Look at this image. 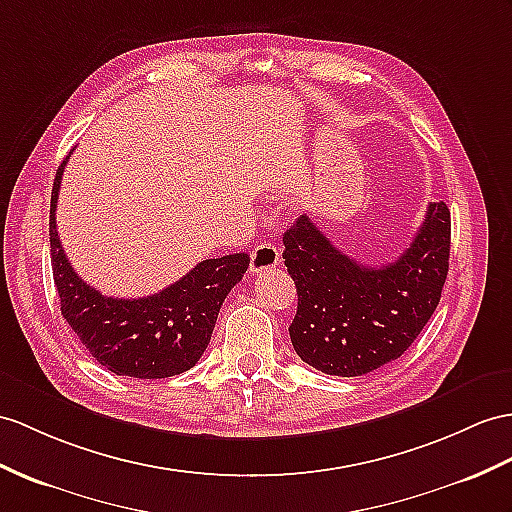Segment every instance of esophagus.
Instances as JSON below:
<instances>
[{
  "instance_id": "obj_1",
  "label": "esophagus",
  "mask_w": 512,
  "mask_h": 512,
  "mask_svg": "<svg viewBox=\"0 0 512 512\" xmlns=\"http://www.w3.org/2000/svg\"><path fill=\"white\" fill-rule=\"evenodd\" d=\"M280 263V252L273 243H260L254 247L252 258H249V269L252 273H263L269 271Z\"/></svg>"
}]
</instances>
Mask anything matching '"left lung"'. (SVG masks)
Listing matches in <instances>:
<instances>
[{
  "label": "left lung",
  "mask_w": 512,
  "mask_h": 512,
  "mask_svg": "<svg viewBox=\"0 0 512 512\" xmlns=\"http://www.w3.org/2000/svg\"><path fill=\"white\" fill-rule=\"evenodd\" d=\"M450 208L430 202L395 263L365 267L339 252L306 215L284 232L297 289L289 326L297 356L328 376H365L400 358L439 306L450 267Z\"/></svg>",
  "instance_id": "obj_1"
}]
</instances>
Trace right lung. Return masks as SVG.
<instances>
[{"label": "right lung", "mask_w": 512, "mask_h": 512, "mask_svg": "<svg viewBox=\"0 0 512 512\" xmlns=\"http://www.w3.org/2000/svg\"><path fill=\"white\" fill-rule=\"evenodd\" d=\"M65 165L67 158L58 167L49 208V245L62 317L97 363L117 376L156 380L189 371L208 347L223 299L241 282L249 256L241 252L202 260L154 295L106 297L78 276L58 239L56 202Z\"/></svg>", "instance_id": "1"}]
</instances>
